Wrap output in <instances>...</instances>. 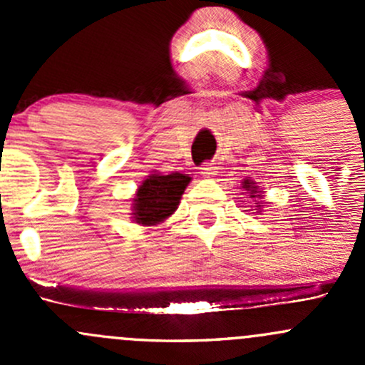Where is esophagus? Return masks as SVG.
<instances>
[{
    "label": "esophagus",
    "instance_id": "esophagus-1",
    "mask_svg": "<svg viewBox=\"0 0 365 365\" xmlns=\"http://www.w3.org/2000/svg\"><path fill=\"white\" fill-rule=\"evenodd\" d=\"M201 175L206 176V178H212L213 175H217V165L213 162H203V165H201Z\"/></svg>",
    "mask_w": 365,
    "mask_h": 365
}]
</instances>
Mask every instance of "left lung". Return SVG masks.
Returning a JSON list of instances; mask_svg holds the SVG:
<instances>
[{
	"instance_id": "1",
	"label": "left lung",
	"mask_w": 365,
	"mask_h": 365,
	"mask_svg": "<svg viewBox=\"0 0 365 365\" xmlns=\"http://www.w3.org/2000/svg\"><path fill=\"white\" fill-rule=\"evenodd\" d=\"M244 189L251 190V194H252V197H254V194H256V187L252 185V182H249V180H245V182H244Z\"/></svg>"
}]
</instances>
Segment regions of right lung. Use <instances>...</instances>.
Listing matches in <instances>:
<instances>
[{"label":"right lung","mask_w":365,"mask_h":365,"mask_svg":"<svg viewBox=\"0 0 365 365\" xmlns=\"http://www.w3.org/2000/svg\"><path fill=\"white\" fill-rule=\"evenodd\" d=\"M189 176L182 173L152 175L143 182L134 197V220L145 226L159 224L178 208Z\"/></svg>","instance_id":"right-lung-1"}]
</instances>
